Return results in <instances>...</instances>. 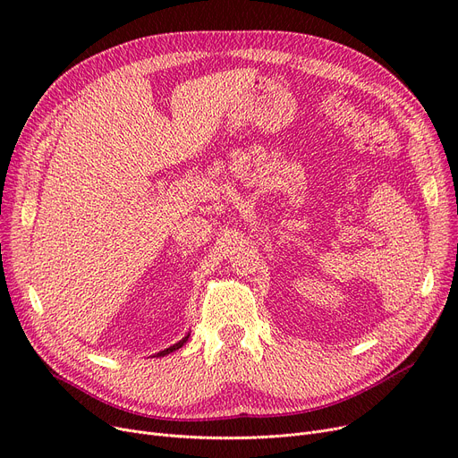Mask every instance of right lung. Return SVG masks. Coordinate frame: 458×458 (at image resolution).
Segmentation results:
<instances>
[{
  "mask_svg": "<svg viewBox=\"0 0 458 458\" xmlns=\"http://www.w3.org/2000/svg\"><path fill=\"white\" fill-rule=\"evenodd\" d=\"M187 338H189V334L185 335V338H182L178 344H174V345H171L168 349H165V351H159L156 356H165V354H168V352H173V351H178L185 342H187Z\"/></svg>",
  "mask_w": 458,
  "mask_h": 458,
  "instance_id": "obj_1",
  "label": "right lung"
}]
</instances>
